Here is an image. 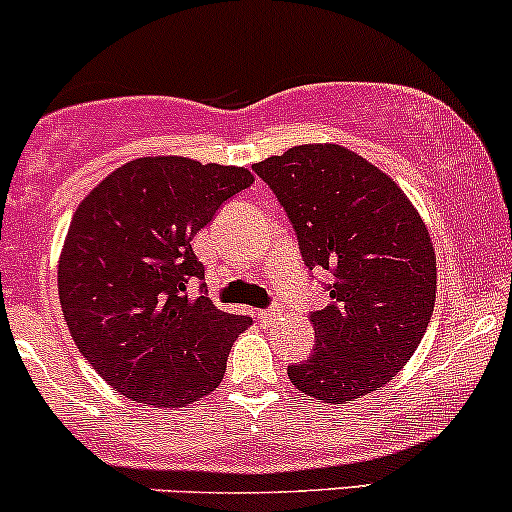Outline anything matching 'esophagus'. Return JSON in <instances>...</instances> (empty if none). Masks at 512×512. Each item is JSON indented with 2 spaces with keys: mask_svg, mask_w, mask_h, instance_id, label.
Here are the masks:
<instances>
[{
  "mask_svg": "<svg viewBox=\"0 0 512 512\" xmlns=\"http://www.w3.org/2000/svg\"><path fill=\"white\" fill-rule=\"evenodd\" d=\"M280 314H283V307H278V304H275V307L266 309V312L258 314V319H261V321H273V319H278Z\"/></svg>",
  "mask_w": 512,
  "mask_h": 512,
  "instance_id": "obj_1",
  "label": "esophagus"
}]
</instances>
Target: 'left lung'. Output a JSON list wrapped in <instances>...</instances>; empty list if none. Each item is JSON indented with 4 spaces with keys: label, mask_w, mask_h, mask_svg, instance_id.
Masks as SVG:
<instances>
[{
    "label": "left lung",
    "mask_w": 512,
    "mask_h": 512,
    "mask_svg": "<svg viewBox=\"0 0 512 512\" xmlns=\"http://www.w3.org/2000/svg\"><path fill=\"white\" fill-rule=\"evenodd\" d=\"M280 200L304 263L331 271V304L312 314L314 353L287 367L300 392L348 404L375 392L421 343L435 307L426 222L382 169L341 145H297L254 164Z\"/></svg>",
    "instance_id": "left-lung-1"
}]
</instances>
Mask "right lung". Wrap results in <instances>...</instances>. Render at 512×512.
<instances>
[{
  "instance_id": "obj_1",
  "label": "right lung",
  "mask_w": 512,
  "mask_h": 512,
  "mask_svg": "<svg viewBox=\"0 0 512 512\" xmlns=\"http://www.w3.org/2000/svg\"><path fill=\"white\" fill-rule=\"evenodd\" d=\"M251 183L244 166L140 157L74 210L57 266L62 314L79 353L116 392L183 409L222 382L251 317L188 295L205 278L191 241Z\"/></svg>"
}]
</instances>
